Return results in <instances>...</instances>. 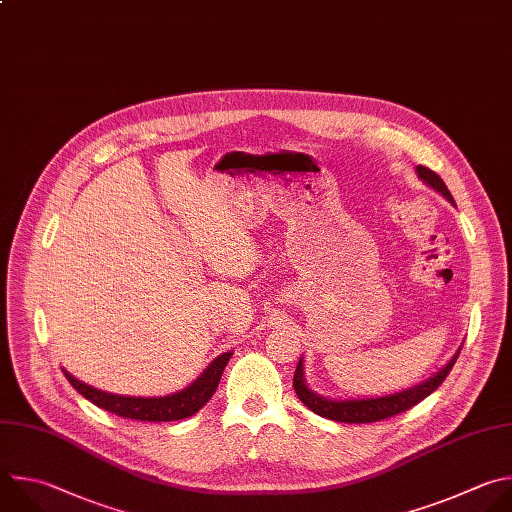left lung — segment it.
Here are the masks:
<instances>
[{
    "instance_id": "left-lung-1",
    "label": "left lung",
    "mask_w": 512,
    "mask_h": 512,
    "mask_svg": "<svg viewBox=\"0 0 512 512\" xmlns=\"http://www.w3.org/2000/svg\"><path fill=\"white\" fill-rule=\"evenodd\" d=\"M416 173L418 177L428 185L432 187L434 191H438L442 197H446L450 203H454L448 187L444 185V181L434 173V170H430L428 166H422L418 164L416 166ZM460 354V348L458 352L454 354V358L442 368L438 370L432 378H428L426 382L414 386V388H408L404 392H398V394H392V396H382V398H370V400H329V398H323V396H317L313 394L307 384H305V378H303V358L299 360L297 368H295V376H293V388H295V394L297 398L315 414L327 418V420H333V422H346V424H370V422H380V420H388L396 414H402L406 410H410L412 406H416L418 402H422L424 398H428L444 380L446 376L450 374L456 358Z\"/></svg>"
}]
</instances>
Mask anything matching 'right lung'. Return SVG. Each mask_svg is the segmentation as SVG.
Here are the masks:
<instances>
[{"mask_svg": "<svg viewBox=\"0 0 512 512\" xmlns=\"http://www.w3.org/2000/svg\"><path fill=\"white\" fill-rule=\"evenodd\" d=\"M231 352L221 354L213 364L185 390L170 394V396H160V398H134V396H118V394H108L102 390H96L80 380H76L72 374L64 370V376L68 382L78 390L86 400L96 404L98 408L112 412L120 418H130V420H140V422H173V420H183L193 414H197L215 394L221 374L231 360Z\"/></svg>", "mask_w": 512, "mask_h": 512, "instance_id": "1", "label": "right lung"}]
</instances>
